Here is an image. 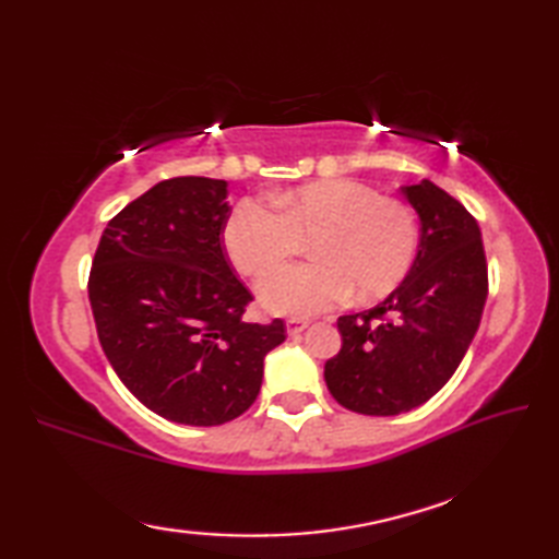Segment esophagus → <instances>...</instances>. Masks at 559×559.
<instances>
[{"mask_svg": "<svg viewBox=\"0 0 559 559\" xmlns=\"http://www.w3.org/2000/svg\"><path fill=\"white\" fill-rule=\"evenodd\" d=\"M310 326V322H307V319H300V317H293V319H288L286 322V331H288V336H298V334H302V331Z\"/></svg>", "mask_w": 559, "mask_h": 559, "instance_id": "esophagus-1", "label": "esophagus"}]
</instances>
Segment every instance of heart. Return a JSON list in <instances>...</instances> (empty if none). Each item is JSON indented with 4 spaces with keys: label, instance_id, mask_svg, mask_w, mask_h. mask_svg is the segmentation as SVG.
Segmentation results:
<instances>
[{
    "label": "heart",
    "instance_id": "obj_1",
    "mask_svg": "<svg viewBox=\"0 0 559 559\" xmlns=\"http://www.w3.org/2000/svg\"><path fill=\"white\" fill-rule=\"evenodd\" d=\"M237 201L223 225L233 266L261 278L310 240L307 264L286 266L261 283L259 298L276 314H317L346 300L374 302L394 293L418 252V223L394 197L355 180L312 182L273 197Z\"/></svg>",
    "mask_w": 559,
    "mask_h": 559
}]
</instances>
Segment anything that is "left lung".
<instances>
[{
	"label": "left lung",
	"mask_w": 559,
	"mask_h": 559,
	"mask_svg": "<svg viewBox=\"0 0 559 559\" xmlns=\"http://www.w3.org/2000/svg\"><path fill=\"white\" fill-rule=\"evenodd\" d=\"M401 192L420 216L418 257L384 302L338 317L343 346L324 365L331 396L362 415L430 401L456 372L488 300L478 221L430 180Z\"/></svg>",
	"instance_id": "left-lung-1"
}]
</instances>
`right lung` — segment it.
Listing matches in <instances>:
<instances>
[{
	"label": "right lung",
	"instance_id": "1",
	"mask_svg": "<svg viewBox=\"0 0 559 559\" xmlns=\"http://www.w3.org/2000/svg\"><path fill=\"white\" fill-rule=\"evenodd\" d=\"M228 182L173 177L127 204L103 230L88 300L103 353L122 384L160 418L223 425L252 406L283 319L249 324L252 302L223 247Z\"/></svg>",
	"mask_w": 559,
	"mask_h": 559
}]
</instances>
